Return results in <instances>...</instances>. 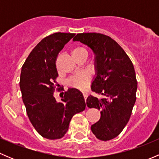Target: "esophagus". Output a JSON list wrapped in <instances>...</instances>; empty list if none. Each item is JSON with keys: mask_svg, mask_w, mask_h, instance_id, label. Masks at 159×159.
Listing matches in <instances>:
<instances>
[{"mask_svg": "<svg viewBox=\"0 0 159 159\" xmlns=\"http://www.w3.org/2000/svg\"><path fill=\"white\" fill-rule=\"evenodd\" d=\"M83 96H84V100L86 101V99H87V98H88V96H89V93L87 92V91H83Z\"/></svg>", "mask_w": 159, "mask_h": 159, "instance_id": "34e87169", "label": "esophagus"}]
</instances>
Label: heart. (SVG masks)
Returning <instances> with one entry per match:
<instances>
[{"instance_id": "b5f03b06", "label": "heart", "mask_w": 159, "mask_h": 159, "mask_svg": "<svg viewBox=\"0 0 159 159\" xmlns=\"http://www.w3.org/2000/svg\"><path fill=\"white\" fill-rule=\"evenodd\" d=\"M83 53H86L87 51L83 48H75L72 50L71 54L73 56L79 55V54H83ZM89 82V76L88 74L86 73H80L77 74L75 76L72 77L69 80L68 83L70 86L72 87L77 88L78 89H84L87 88L88 84Z\"/></svg>"}]
</instances>
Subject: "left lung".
I'll use <instances>...</instances> for the list:
<instances>
[{
  "mask_svg": "<svg viewBox=\"0 0 159 159\" xmlns=\"http://www.w3.org/2000/svg\"><path fill=\"white\" fill-rule=\"evenodd\" d=\"M73 41L87 45L94 54L95 76L91 89L102 97L89 95L86 101L89 108L101 111L100 119L91 125V131L102 141L113 139L129 122L135 103L138 82L132 62L121 46L107 35L81 33Z\"/></svg>",
  "mask_w": 159,
  "mask_h": 159,
  "instance_id": "left-lung-1",
  "label": "left lung"
}]
</instances>
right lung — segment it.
I'll list each match as a JSON object with an SVG mask.
<instances>
[{
  "mask_svg": "<svg viewBox=\"0 0 159 159\" xmlns=\"http://www.w3.org/2000/svg\"><path fill=\"white\" fill-rule=\"evenodd\" d=\"M75 34L54 33L41 40L30 53L21 68L20 89L27 114L34 128L45 139H61L72 117L85 109L78 89H68L61 102L54 96L58 76L56 58Z\"/></svg>",
  "mask_w": 159,
  "mask_h": 159,
  "instance_id": "1",
  "label": "right lung"
}]
</instances>
